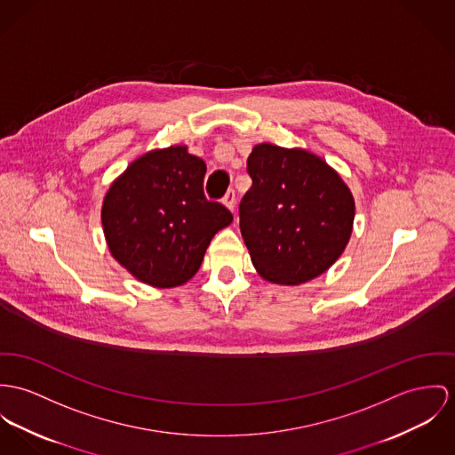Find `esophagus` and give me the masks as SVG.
I'll return each instance as SVG.
<instances>
[{"instance_id":"obj_1","label":"esophagus","mask_w":455,"mask_h":455,"mask_svg":"<svg viewBox=\"0 0 455 455\" xmlns=\"http://www.w3.org/2000/svg\"><path fill=\"white\" fill-rule=\"evenodd\" d=\"M223 203L227 204V208L230 211H235V203H237V197H235V190L234 188H230L227 194H225V197H223Z\"/></svg>"}]
</instances>
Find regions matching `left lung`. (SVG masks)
<instances>
[{
  "mask_svg": "<svg viewBox=\"0 0 455 455\" xmlns=\"http://www.w3.org/2000/svg\"><path fill=\"white\" fill-rule=\"evenodd\" d=\"M247 173L239 218L259 275L294 285L323 274L350 241L355 203L343 180L314 154L272 143L252 148Z\"/></svg>",
  "mask_w": 455,
  "mask_h": 455,
  "instance_id": "1",
  "label": "left lung"
}]
</instances>
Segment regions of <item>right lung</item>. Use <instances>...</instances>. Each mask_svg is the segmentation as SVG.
<instances>
[{
  "label": "right lung",
  "mask_w": 455,
  "mask_h": 455,
  "mask_svg": "<svg viewBox=\"0 0 455 455\" xmlns=\"http://www.w3.org/2000/svg\"><path fill=\"white\" fill-rule=\"evenodd\" d=\"M206 163L187 147L154 150L112 183L102 223L112 256L137 279L175 287L201 268L212 235L234 216L204 194Z\"/></svg>",
  "instance_id": "1"
}]
</instances>
